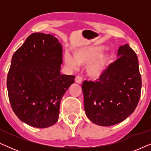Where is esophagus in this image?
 <instances>
[{"label":"esophagus","mask_w":151,"mask_h":151,"mask_svg":"<svg viewBox=\"0 0 151 151\" xmlns=\"http://www.w3.org/2000/svg\"><path fill=\"white\" fill-rule=\"evenodd\" d=\"M75 81H76V82H77V83H78V84H81L82 83L81 77H80V76H77L75 78Z\"/></svg>","instance_id":"esophagus-1"}]
</instances>
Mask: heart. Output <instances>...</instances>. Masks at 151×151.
<instances>
[{"mask_svg":"<svg viewBox=\"0 0 151 151\" xmlns=\"http://www.w3.org/2000/svg\"><path fill=\"white\" fill-rule=\"evenodd\" d=\"M103 46H85L76 49L73 57L69 53L64 55V63L67 67L78 69L80 65H86V73L93 80L99 79L106 71L111 63L109 53H102Z\"/></svg>","mask_w":151,"mask_h":151,"instance_id":"heart-1","label":"heart"}]
</instances>
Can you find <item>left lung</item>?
<instances>
[{
	"label": "left lung",
	"instance_id": "obj_1",
	"mask_svg": "<svg viewBox=\"0 0 151 151\" xmlns=\"http://www.w3.org/2000/svg\"><path fill=\"white\" fill-rule=\"evenodd\" d=\"M118 58L96 82L84 80L82 89L86 117L103 127L118 124L133 113L141 94L137 55L128 44L119 47Z\"/></svg>",
	"mask_w": 151,
	"mask_h": 151
}]
</instances>
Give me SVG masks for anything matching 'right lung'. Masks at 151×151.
Returning <instances> with one entry per match:
<instances>
[{
	"instance_id": "right-lung-1",
	"label": "right lung",
	"mask_w": 151,
	"mask_h": 151,
	"mask_svg": "<svg viewBox=\"0 0 151 151\" xmlns=\"http://www.w3.org/2000/svg\"><path fill=\"white\" fill-rule=\"evenodd\" d=\"M62 52L53 35L34 33L12 56L9 100L16 116L31 127L44 129L58 120L62 98L75 78L60 73Z\"/></svg>"
}]
</instances>
